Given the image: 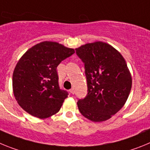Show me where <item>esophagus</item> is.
Instances as JSON below:
<instances>
[{"mask_svg":"<svg viewBox=\"0 0 150 150\" xmlns=\"http://www.w3.org/2000/svg\"><path fill=\"white\" fill-rule=\"evenodd\" d=\"M70 93H71V94H74L75 93V90H74V88H71V90H70Z\"/></svg>","mask_w":150,"mask_h":150,"instance_id":"34e87169","label":"esophagus"}]
</instances>
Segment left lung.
Returning a JSON list of instances; mask_svg holds the SVG:
<instances>
[{"label":"left lung","mask_w":150,"mask_h":150,"mask_svg":"<svg viewBox=\"0 0 150 150\" xmlns=\"http://www.w3.org/2000/svg\"><path fill=\"white\" fill-rule=\"evenodd\" d=\"M84 64L88 94L78 100L79 111L89 120H108L125 105L131 92L132 79L119 52L102 41L75 49Z\"/></svg>","instance_id":"8db88e82"}]
</instances>
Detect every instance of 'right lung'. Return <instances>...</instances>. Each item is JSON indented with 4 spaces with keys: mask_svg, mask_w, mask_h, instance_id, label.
Masks as SVG:
<instances>
[{
    "mask_svg": "<svg viewBox=\"0 0 150 150\" xmlns=\"http://www.w3.org/2000/svg\"><path fill=\"white\" fill-rule=\"evenodd\" d=\"M75 50L53 41H44L28 49L13 74V90L19 106L39 118L59 111L68 92L61 90L57 68Z\"/></svg>",
    "mask_w": 150,
    "mask_h": 150,
    "instance_id": "1",
    "label": "right lung"
}]
</instances>
